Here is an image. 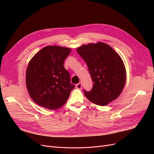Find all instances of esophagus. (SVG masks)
I'll return each mask as SVG.
<instances>
[{
	"label": "esophagus",
	"instance_id": "esophagus-1",
	"mask_svg": "<svg viewBox=\"0 0 154 154\" xmlns=\"http://www.w3.org/2000/svg\"><path fill=\"white\" fill-rule=\"evenodd\" d=\"M75 88H76L77 89H79V90H81V89L82 88V83L80 82V83H79V84H76Z\"/></svg>",
	"mask_w": 154,
	"mask_h": 154
}]
</instances>
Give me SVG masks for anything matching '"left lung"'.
<instances>
[{"label": "left lung", "mask_w": 154, "mask_h": 154, "mask_svg": "<svg viewBox=\"0 0 154 154\" xmlns=\"http://www.w3.org/2000/svg\"><path fill=\"white\" fill-rule=\"evenodd\" d=\"M77 51L87 64L93 86L91 91L84 90L92 103L104 106L115 100L122 93L126 81V70L120 55L103 43H88Z\"/></svg>", "instance_id": "left-lung-1"}]
</instances>
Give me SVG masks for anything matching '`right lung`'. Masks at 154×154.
<instances>
[{
  "label": "right lung",
  "instance_id": "right-lung-1",
  "mask_svg": "<svg viewBox=\"0 0 154 154\" xmlns=\"http://www.w3.org/2000/svg\"><path fill=\"white\" fill-rule=\"evenodd\" d=\"M70 48L48 45L38 52L26 70V86L29 96L39 106L55 110L66 102L75 88L64 61Z\"/></svg>",
  "mask_w": 154,
  "mask_h": 154
}]
</instances>
